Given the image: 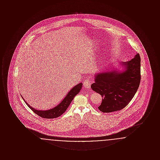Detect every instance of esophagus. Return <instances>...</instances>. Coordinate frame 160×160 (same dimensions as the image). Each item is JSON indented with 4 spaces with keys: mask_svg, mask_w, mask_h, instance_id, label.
Wrapping results in <instances>:
<instances>
[{
    "mask_svg": "<svg viewBox=\"0 0 160 160\" xmlns=\"http://www.w3.org/2000/svg\"><path fill=\"white\" fill-rule=\"evenodd\" d=\"M91 82L90 81V79L89 78H86L83 82L84 87L86 89H89L91 88Z\"/></svg>",
    "mask_w": 160,
    "mask_h": 160,
    "instance_id": "1",
    "label": "esophagus"
}]
</instances>
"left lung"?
I'll return each mask as SVG.
<instances>
[{
    "mask_svg": "<svg viewBox=\"0 0 160 160\" xmlns=\"http://www.w3.org/2000/svg\"><path fill=\"white\" fill-rule=\"evenodd\" d=\"M140 57L119 62V68H108L95 75L92 89L99 93L102 100L98 109L103 113L121 110L135 95L140 82Z\"/></svg>",
    "mask_w": 160,
    "mask_h": 160,
    "instance_id": "1",
    "label": "left lung"
}]
</instances>
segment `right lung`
Instances as JSON below:
<instances>
[{
  "instance_id": "add662e5",
  "label": "right lung",
  "mask_w": 160,
  "mask_h": 160,
  "mask_svg": "<svg viewBox=\"0 0 160 160\" xmlns=\"http://www.w3.org/2000/svg\"><path fill=\"white\" fill-rule=\"evenodd\" d=\"M82 83H80L74 86L69 91L68 93L67 94L65 97L63 98V99L59 102L58 105H57L56 107H54L53 108H50L49 110H37L34 108L33 107H31L27 102L24 100L22 96V98H23L24 101L25 103L27 104V106L29 107L31 110L38 116H41V118H46V119H53V118H56L60 116L61 115L63 114L68 108L70 103L74 99L75 96L78 94L82 88Z\"/></svg>"
}]
</instances>
